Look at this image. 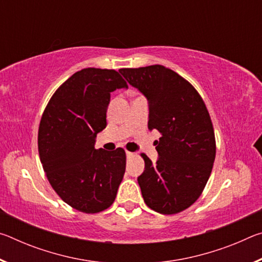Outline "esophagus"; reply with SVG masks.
I'll list each match as a JSON object with an SVG mask.
<instances>
[{"label":"esophagus","mask_w":262,"mask_h":262,"mask_svg":"<svg viewBox=\"0 0 262 262\" xmlns=\"http://www.w3.org/2000/svg\"><path fill=\"white\" fill-rule=\"evenodd\" d=\"M126 155H127V157H133V156H134V152H132V151H126Z\"/></svg>","instance_id":"1"}]
</instances>
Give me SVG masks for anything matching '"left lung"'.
<instances>
[{"label": "left lung", "instance_id": "left-lung-1", "mask_svg": "<svg viewBox=\"0 0 262 262\" xmlns=\"http://www.w3.org/2000/svg\"><path fill=\"white\" fill-rule=\"evenodd\" d=\"M119 72L147 97L148 127L162 134L156 141V164L141 154L144 171L137 181L142 196L159 214H178L200 198L214 165L216 141L209 112L192 84L164 66Z\"/></svg>", "mask_w": 262, "mask_h": 262}]
</instances>
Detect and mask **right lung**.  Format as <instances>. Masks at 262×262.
Instances as JSON below:
<instances>
[{
  "instance_id": "obj_1",
  "label": "right lung",
  "mask_w": 262,
  "mask_h": 262,
  "mask_svg": "<svg viewBox=\"0 0 262 262\" xmlns=\"http://www.w3.org/2000/svg\"><path fill=\"white\" fill-rule=\"evenodd\" d=\"M122 88L128 84L114 69L79 70L57 88L39 125V157L48 181L67 205L85 214L112 206L125 174V150L95 149L107 125L111 92Z\"/></svg>"
}]
</instances>
